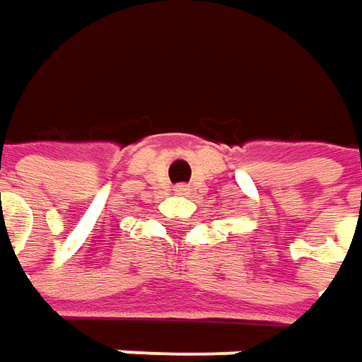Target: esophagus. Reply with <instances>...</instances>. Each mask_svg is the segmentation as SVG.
<instances>
[{
  "label": "esophagus",
  "instance_id": "esophagus-1",
  "mask_svg": "<svg viewBox=\"0 0 362 362\" xmlns=\"http://www.w3.org/2000/svg\"><path fill=\"white\" fill-rule=\"evenodd\" d=\"M175 193H177V195H187V193H189V187H187V185H177V187H175Z\"/></svg>",
  "mask_w": 362,
  "mask_h": 362
}]
</instances>
